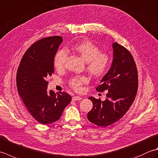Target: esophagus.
<instances>
[{
	"instance_id": "1",
	"label": "esophagus",
	"mask_w": 158,
	"mask_h": 158,
	"mask_svg": "<svg viewBox=\"0 0 158 158\" xmlns=\"http://www.w3.org/2000/svg\"><path fill=\"white\" fill-rule=\"evenodd\" d=\"M81 99H82V98L81 97H79V96H75V97H73V101H80Z\"/></svg>"
}]
</instances>
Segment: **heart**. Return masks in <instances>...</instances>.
I'll list each match as a JSON object with an SVG mask.
<instances>
[{
  "label": "heart",
  "instance_id": "b5f03b06",
  "mask_svg": "<svg viewBox=\"0 0 158 158\" xmlns=\"http://www.w3.org/2000/svg\"><path fill=\"white\" fill-rule=\"evenodd\" d=\"M73 50L77 52L86 61V69L91 75L94 77H103L106 75L111 63L110 55L106 52H101L100 48L90 42L77 43L73 46ZM66 50L59 51L54 58V66L57 70H62L67 58ZM89 81L86 76H77L70 80V85L75 90L81 91L82 85Z\"/></svg>",
  "mask_w": 158,
  "mask_h": 158
}]
</instances>
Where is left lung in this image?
Returning a JSON list of instances; mask_svg holds the SVG:
<instances>
[{
	"label": "left lung",
	"mask_w": 158,
	"mask_h": 158,
	"mask_svg": "<svg viewBox=\"0 0 158 158\" xmlns=\"http://www.w3.org/2000/svg\"><path fill=\"white\" fill-rule=\"evenodd\" d=\"M113 60L108 72L96 88L107 90L105 101L89 97L93 104L88 113L89 122L107 127L118 121L131 107L137 94L138 79L136 65L127 49L117 42L112 44Z\"/></svg>",
	"instance_id": "left-lung-1"
}]
</instances>
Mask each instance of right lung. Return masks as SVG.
I'll return each instance as SVG.
<instances>
[{
    "mask_svg": "<svg viewBox=\"0 0 158 158\" xmlns=\"http://www.w3.org/2000/svg\"><path fill=\"white\" fill-rule=\"evenodd\" d=\"M62 41L60 36H52L35 42L24 54L17 71L18 94L31 116L43 125L57 121L72 99L66 92L47 90L46 77L54 73L55 55Z\"/></svg>",
    "mask_w": 158,
    "mask_h": 158,
    "instance_id": "1",
    "label": "right lung"
}]
</instances>
